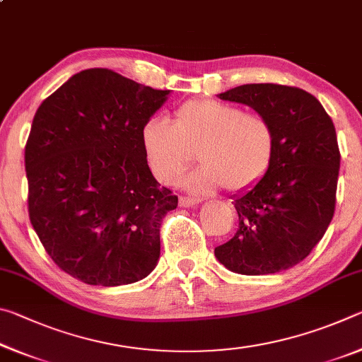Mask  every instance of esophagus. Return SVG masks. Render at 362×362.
Listing matches in <instances>:
<instances>
[{"mask_svg":"<svg viewBox=\"0 0 362 362\" xmlns=\"http://www.w3.org/2000/svg\"><path fill=\"white\" fill-rule=\"evenodd\" d=\"M198 203H199V199L188 198V196H180V198H179V204H180L182 207H192V206L198 204Z\"/></svg>","mask_w":362,"mask_h":362,"instance_id":"34e87169","label":"esophagus"}]
</instances>
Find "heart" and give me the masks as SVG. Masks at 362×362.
<instances>
[{
	"label": "heart",
	"instance_id": "1",
	"mask_svg": "<svg viewBox=\"0 0 362 362\" xmlns=\"http://www.w3.org/2000/svg\"><path fill=\"white\" fill-rule=\"evenodd\" d=\"M150 168L161 183H174L194 161L203 166L185 177L187 189L231 193L255 187L272 168L276 136L265 116L214 99L187 100L174 112L173 124L151 118L142 129Z\"/></svg>",
	"mask_w": 362,
	"mask_h": 362
}]
</instances>
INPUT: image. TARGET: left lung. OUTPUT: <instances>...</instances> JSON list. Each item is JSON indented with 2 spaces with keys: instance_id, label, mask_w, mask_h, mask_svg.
<instances>
[{
  "instance_id": "8db88e82",
  "label": "left lung",
  "mask_w": 362,
  "mask_h": 362,
  "mask_svg": "<svg viewBox=\"0 0 362 362\" xmlns=\"http://www.w3.org/2000/svg\"><path fill=\"white\" fill-rule=\"evenodd\" d=\"M218 97L265 116L276 151L267 175L233 198L240 226L214 252L247 276L289 269L310 255L334 217L340 169L334 122L315 95L292 86L244 84Z\"/></svg>"
}]
</instances>
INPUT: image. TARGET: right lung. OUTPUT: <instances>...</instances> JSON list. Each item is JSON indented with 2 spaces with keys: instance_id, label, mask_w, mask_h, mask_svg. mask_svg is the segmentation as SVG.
Masks as SVG:
<instances>
[{
  "instance_id": "add662e5",
  "label": "right lung",
  "mask_w": 362,
  "mask_h": 362,
  "mask_svg": "<svg viewBox=\"0 0 362 362\" xmlns=\"http://www.w3.org/2000/svg\"><path fill=\"white\" fill-rule=\"evenodd\" d=\"M170 90L108 69L73 75L36 110L25 145L28 216L54 263L90 286L144 279L179 198L159 187L142 129Z\"/></svg>"
}]
</instances>
